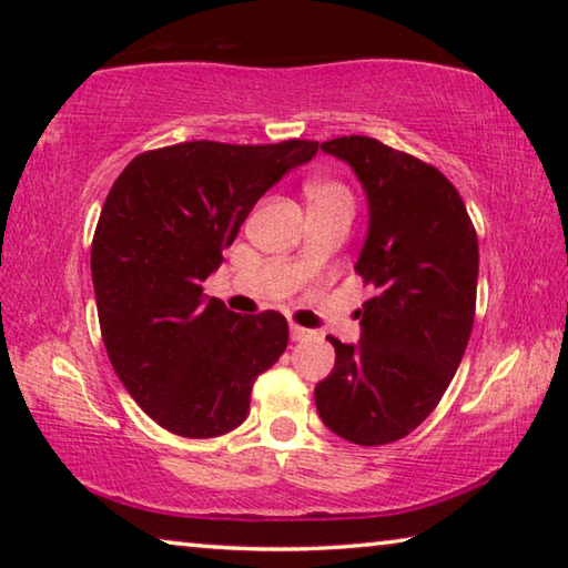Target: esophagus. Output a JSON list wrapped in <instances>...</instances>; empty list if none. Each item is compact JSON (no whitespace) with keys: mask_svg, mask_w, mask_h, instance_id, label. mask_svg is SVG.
<instances>
[{"mask_svg":"<svg viewBox=\"0 0 568 568\" xmlns=\"http://www.w3.org/2000/svg\"><path fill=\"white\" fill-rule=\"evenodd\" d=\"M313 331H307V328H303V325H291V338L295 341V343H303V341H311L313 338Z\"/></svg>","mask_w":568,"mask_h":568,"instance_id":"esophagus-1","label":"esophagus"}]
</instances>
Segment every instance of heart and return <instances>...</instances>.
<instances>
[{
  "instance_id": "b5f03b06",
  "label": "heart",
  "mask_w": 568,
  "mask_h": 568,
  "mask_svg": "<svg viewBox=\"0 0 568 568\" xmlns=\"http://www.w3.org/2000/svg\"><path fill=\"white\" fill-rule=\"evenodd\" d=\"M307 203L325 205V203H353L351 190L338 180H313L305 187Z\"/></svg>"
}]
</instances>
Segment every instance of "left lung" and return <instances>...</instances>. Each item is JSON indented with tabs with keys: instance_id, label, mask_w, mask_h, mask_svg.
Wrapping results in <instances>:
<instances>
[{
	"instance_id": "obj_1",
	"label": "left lung",
	"mask_w": 568,
	"mask_h": 568,
	"mask_svg": "<svg viewBox=\"0 0 568 568\" xmlns=\"http://www.w3.org/2000/svg\"><path fill=\"white\" fill-rule=\"evenodd\" d=\"M321 150L363 182L371 227L355 273L376 295L363 303L361 343L335 348L315 386L325 426L358 446L406 438L444 398L476 315L478 237L444 172L373 138L351 134Z\"/></svg>"
}]
</instances>
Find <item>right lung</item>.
I'll return each mask as SVG.
<instances>
[{"label":"right lung","mask_w":568,"mask_h":568,"mask_svg":"<svg viewBox=\"0 0 568 568\" xmlns=\"http://www.w3.org/2000/svg\"><path fill=\"white\" fill-rule=\"evenodd\" d=\"M315 152V140H192L140 152L114 180L92 237L100 331L122 386L170 434L237 428L287 348L281 313L237 315L203 283L265 190Z\"/></svg>","instance_id":"add662e5"}]
</instances>
